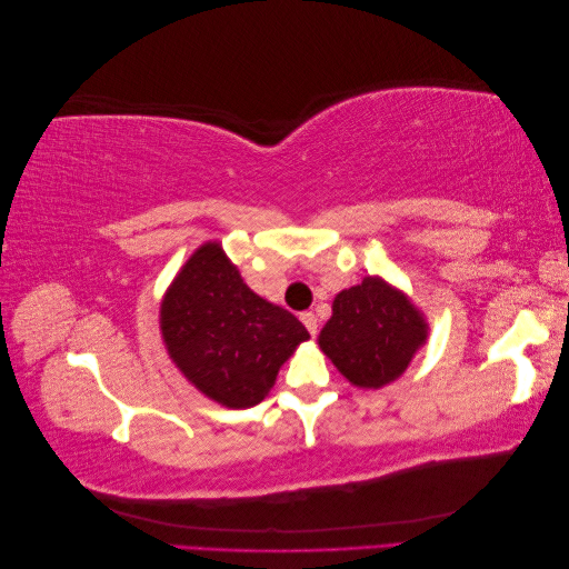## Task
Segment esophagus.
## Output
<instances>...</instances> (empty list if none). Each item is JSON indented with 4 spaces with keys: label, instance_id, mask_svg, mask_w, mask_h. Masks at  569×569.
Segmentation results:
<instances>
[{
    "label": "esophagus",
    "instance_id": "esophagus-1",
    "mask_svg": "<svg viewBox=\"0 0 569 569\" xmlns=\"http://www.w3.org/2000/svg\"><path fill=\"white\" fill-rule=\"evenodd\" d=\"M301 322L306 325V330L311 332V337H316V335H318V318H316L313 313H308V311H306V313H301Z\"/></svg>",
    "mask_w": 569,
    "mask_h": 569
}]
</instances>
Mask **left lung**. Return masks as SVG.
<instances>
[{"label": "left lung", "instance_id": "1", "mask_svg": "<svg viewBox=\"0 0 569 569\" xmlns=\"http://www.w3.org/2000/svg\"><path fill=\"white\" fill-rule=\"evenodd\" d=\"M425 341L422 313L382 278L339 291L318 337L322 353L360 389H380L401 377Z\"/></svg>", "mask_w": 569, "mask_h": 569}]
</instances>
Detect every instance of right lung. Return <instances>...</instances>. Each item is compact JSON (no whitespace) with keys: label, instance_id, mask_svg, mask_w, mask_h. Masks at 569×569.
<instances>
[{"label":"right lung","instance_id":"add662e5","mask_svg":"<svg viewBox=\"0 0 569 569\" xmlns=\"http://www.w3.org/2000/svg\"><path fill=\"white\" fill-rule=\"evenodd\" d=\"M168 356L203 396L228 408L261 403L306 327L244 284L218 242L199 247L161 301Z\"/></svg>","mask_w":569,"mask_h":569}]
</instances>
